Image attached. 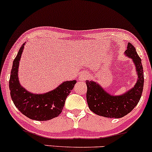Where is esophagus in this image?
Instances as JSON below:
<instances>
[{"mask_svg":"<svg viewBox=\"0 0 152 152\" xmlns=\"http://www.w3.org/2000/svg\"><path fill=\"white\" fill-rule=\"evenodd\" d=\"M88 76L87 75L86 73L85 72H81V74H79V76H78V79L80 80V81H85V80L88 79Z\"/></svg>","mask_w":152,"mask_h":152,"instance_id":"34e87169","label":"esophagus"}]
</instances>
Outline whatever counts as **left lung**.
Wrapping results in <instances>:
<instances>
[{
	"mask_svg": "<svg viewBox=\"0 0 152 152\" xmlns=\"http://www.w3.org/2000/svg\"><path fill=\"white\" fill-rule=\"evenodd\" d=\"M125 54L133 61L138 76L137 83L132 89L121 95L112 96L96 82L86 81V100L88 107L99 116L121 118L130 113L140 100L144 81L142 60L130 43H128Z\"/></svg>",
	"mask_w": 152,
	"mask_h": 152,
	"instance_id": "left-lung-1",
	"label": "left lung"
}]
</instances>
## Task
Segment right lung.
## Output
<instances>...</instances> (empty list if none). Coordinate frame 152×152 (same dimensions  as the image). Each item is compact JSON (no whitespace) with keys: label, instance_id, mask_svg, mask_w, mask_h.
Returning a JSON list of instances; mask_svg holds the SVG:
<instances>
[{"label":"right lung","instance_id":"right-lung-1","mask_svg":"<svg viewBox=\"0 0 152 152\" xmlns=\"http://www.w3.org/2000/svg\"><path fill=\"white\" fill-rule=\"evenodd\" d=\"M22 45L13 63L9 81L10 96L15 107L28 118L36 121H47L61 113L66 99L74 88L76 81H64L53 91L43 94H34L20 86L18 66L24 48Z\"/></svg>","mask_w":152,"mask_h":152}]
</instances>
